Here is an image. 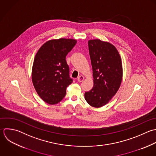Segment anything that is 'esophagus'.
<instances>
[{
  "label": "esophagus",
  "mask_w": 156,
  "mask_h": 156,
  "mask_svg": "<svg viewBox=\"0 0 156 156\" xmlns=\"http://www.w3.org/2000/svg\"><path fill=\"white\" fill-rule=\"evenodd\" d=\"M84 76H82V75L80 76L78 78V82H80V83H81V82L83 81H84Z\"/></svg>",
  "instance_id": "1"
}]
</instances>
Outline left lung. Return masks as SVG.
I'll use <instances>...</instances> for the list:
<instances>
[{"label": "left lung", "instance_id": "1", "mask_svg": "<svg viewBox=\"0 0 156 156\" xmlns=\"http://www.w3.org/2000/svg\"><path fill=\"white\" fill-rule=\"evenodd\" d=\"M93 70L94 87L84 94L91 106L100 108L106 105L118 91L123 76L120 55L114 45L100 39L88 41Z\"/></svg>", "mask_w": 156, "mask_h": 156}]
</instances>
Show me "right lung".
I'll return each instance as SVG.
<instances>
[{
  "instance_id": "1",
  "label": "right lung",
  "mask_w": 156,
  "mask_h": 156,
  "mask_svg": "<svg viewBox=\"0 0 156 156\" xmlns=\"http://www.w3.org/2000/svg\"><path fill=\"white\" fill-rule=\"evenodd\" d=\"M73 39L50 40L38 50L32 67V81L42 100L49 105L60 102L72 83L66 57L76 44Z\"/></svg>"
}]
</instances>
